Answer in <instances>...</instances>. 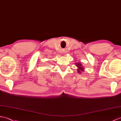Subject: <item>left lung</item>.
Listing matches in <instances>:
<instances>
[{"label":"left lung","instance_id":"1","mask_svg":"<svg viewBox=\"0 0 121 121\" xmlns=\"http://www.w3.org/2000/svg\"><path fill=\"white\" fill-rule=\"evenodd\" d=\"M80 63H78L77 64V66L78 67V73H80V74H81V71L82 72H83V69L82 68V67H81V66H82V65H81V64H80Z\"/></svg>","mask_w":121,"mask_h":121}]
</instances>
